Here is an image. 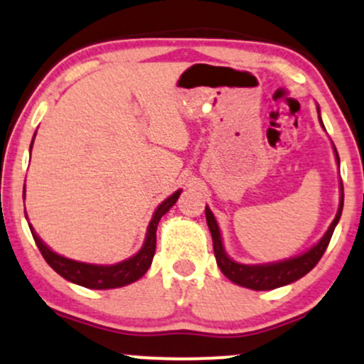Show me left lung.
Listing matches in <instances>:
<instances>
[{
    "label": "left lung",
    "mask_w": 364,
    "mask_h": 364,
    "mask_svg": "<svg viewBox=\"0 0 364 364\" xmlns=\"http://www.w3.org/2000/svg\"><path fill=\"white\" fill-rule=\"evenodd\" d=\"M334 151L337 156V164H339V155H337L336 146H334ZM343 206H344V187H343V181H341L339 211H337L334 221H332V225L328 226L327 233L323 235L322 240H320L315 247H311L309 252H305V254L300 255V257L288 259V260H283V262H276V264H266V266H245V264H238L230 259L223 250L221 233H220V228H218L215 216H213L211 209L206 208V221L209 226V232H211V237H213V249H215V257H216L218 266H220L221 272H223L230 281H233V283L240 286H245V288L249 289H255V291H266V289H274V288H279V286L293 283V281L300 279V277L309 274L311 269L317 266L318 260L322 259L323 252H326L328 242H331L332 238V233H334L336 225L339 223Z\"/></svg>",
    "instance_id": "obj_1"
}]
</instances>
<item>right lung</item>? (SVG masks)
I'll list each match as a JSON object with an SVG mask.
<instances>
[{
  "label": "right lung",
  "mask_w": 364,
  "mask_h": 364,
  "mask_svg": "<svg viewBox=\"0 0 364 364\" xmlns=\"http://www.w3.org/2000/svg\"><path fill=\"white\" fill-rule=\"evenodd\" d=\"M33 143V141H32ZM32 149V146H30ZM181 196V191L173 192L168 199H165L160 206L156 208L153 220L149 221L146 240H144L143 249H141L134 257L124 260V262L115 264V266H93V264H85V262H76V260L61 257V255L54 254L49 247H46L42 243L41 238L37 237L33 228L30 226V232H32L33 240H36L38 250H41L42 257L46 259V262L58 272L59 276H63L64 279L71 281V283L85 286L90 289H110V288H121V286L131 284L134 281H138L141 276H144V272L148 271V267L151 266L153 255H155L156 249V226L160 218L173 206L175 200Z\"/></svg>",
  "instance_id": "obj_1"
}]
</instances>
